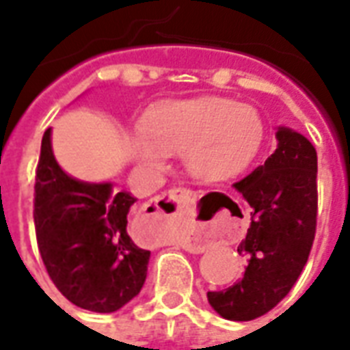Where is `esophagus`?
<instances>
[{
	"instance_id": "1",
	"label": "esophagus",
	"mask_w": 350,
	"mask_h": 350,
	"mask_svg": "<svg viewBox=\"0 0 350 350\" xmlns=\"http://www.w3.org/2000/svg\"><path fill=\"white\" fill-rule=\"evenodd\" d=\"M197 198L198 191L185 189V187L170 189L163 195L153 197L144 206L138 221H140V225L152 228L155 238H167L168 232H170V225L182 219V213L195 204ZM187 250L200 251L202 247L200 245H187Z\"/></svg>"
}]
</instances>
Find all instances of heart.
<instances>
[{
	"label": "heart",
	"mask_w": 350,
	"mask_h": 350,
	"mask_svg": "<svg viewBox=\"0 0 350 350\" xmlns=\"http://www.w3.org/2000/svg\"><path fill=\"white\" fill-rule=\"evenodd\" d=\"M140 131L131 140L138 165L157 167L167 153L183 152L191 174L212 182L245 170L264 140L262 118L255 108L219 97L159 105L144 116Z\"/></svg>",
	"instance_id": "heart-1"
}]
</instances>
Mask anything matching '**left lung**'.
Listing matches in <instances>:
<instances>
[{
  "instance_id": "left-lung-1",
  "label": "left lung",
  "mask_w": 350,
  "mask_h": 350,
  "mask_svg": "<svg viewBox=\"0 0 350 350\" xmlns=\"http://www.w3.org/2000/svg\"><path fill=\"white\" fill-rule=\"evenodd\" d=\"M278 150L234 183L253 208L238 253L243 278L208 301L223 319L253 321L278 306L300 278L317 232V152L308 138L281 127Z\"/></svg>"
}]
</instances>
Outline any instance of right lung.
Returning a JSON list of instances; mask_svg holds the SVG:
<instances>
[{
  "instance_id": "obj_1",
  "label": "right lung",
  "mask_w": 350,
  "mask_h": 350,
  "mask_svg": "<svg viewBox=\"0 0 350 350\" xmlns=\"http://www.w3.org/2000/svg\"><path fill=\"white\" fill-rule=\"evenodd\" d=\"M33 221L37 245L52 283L88 311L112 313L133 300L146 281L150 251L127 232L137 198L112 193L110 183L67 176L54 159L44 131L35 170Z\"/></svg>"
}]
</instances>
